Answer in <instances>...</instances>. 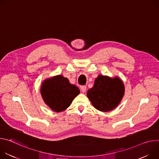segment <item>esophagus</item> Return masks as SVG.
<instances>
[{"label":"esophagus","instance_id":"34e87169","mask_svg":"<svg viewBox=\"0 0 159 159\" xmlns=\"http://www.w3.org/2000/svg\"><path fill=\"white\" fill-rule=\"evenodd\" d=\"M80 90L82 92H85L86 90V86H80Z\"/></svg>","mask_w":159,"mask_h":159}]
</instances>
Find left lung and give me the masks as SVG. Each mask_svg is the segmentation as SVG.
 Masks as SVG:
<instances>
[{"label":"left lung","instance_id":"obj_1","mask_svg":"<svg viewBox=\"0 0 159 159\" xmlns=\"http://www.w3.org/2000/svg\"><path fill=\"white\" fill-rule=\"evenodd\" d=\"M125 92V84L120 78L100 75L95 80L93 86L88 90L86 94L96 109L109 112L118 106Z\"/></svg>","mask_w":159,"mask_h":159}]
</instances>
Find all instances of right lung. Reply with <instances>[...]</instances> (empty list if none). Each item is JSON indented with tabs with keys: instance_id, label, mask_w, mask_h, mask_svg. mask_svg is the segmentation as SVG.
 <instances>
[{
	"instance_id": "right-lung-1",
	"label": "right lung",
	"mask_w": 159,
	"mask_h": 159,
	"mask_svg": "<svg viewBox=\"0 0 159 159\" xmlns=\"http://www.w3.org/2000/svg\"><path fill=\"white\" fill-rule=\"evenodd\" d=\"M80 92L76 85L70 84L67 78L61 75L45 79L40 88L45 103L56 112L67 109Z\"/></svg>"
}]
</instances>
